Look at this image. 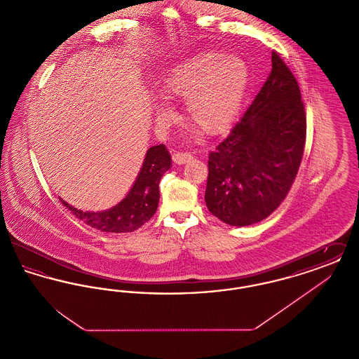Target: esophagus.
Segmentation results:
<instances>
[{
    "mask_svg": "<svg viewBox=\"0 0 359 359\" xmlns=\"http://www.w3.org/2000/svg\"><path fill=\"white\" fill-rule=\"evenodd\" d=\"M191 158H192V154H188V152H179V151H175V152L172 154V160H173L176 164H179V165L186 164V163H188Z\"/></svg>",
    "mask_w": 359,
    "mask_h": 359,
    "instance_id": "34e87169",
    "label": "esophagus"
}]
</instances>
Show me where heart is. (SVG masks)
Masks as SVG:
<instances>
[{
    "label": "heart",
    "mask_w": 359,
    "mask_h": 359,
    "mask_svg": "<svg viewBox=\"0 0 359 359\" xmlns=\"http://www.w3.org/2000/svg\"><path fill=\"white\" fill-rule=\"evenodd\" d=\"M249 66L239 55L202 51L176 65L163 79L161 93L170 100H184L188 122L205 135L226 132L237 118L249 86ZM154 117L168 122L173 110L156 103Z\"/></svg>",
    "instance_id": "obj_1"
}]
</instances>
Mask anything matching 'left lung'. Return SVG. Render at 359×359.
Segmentation results:
<instances>
[{"label": "left lung", "mask_w": 359, "mask_h": 359, "mask_svg": "<svg viewBox=\"0 0 359 359\" xmlns=\"http://www.w3.org/2000/svg\"><path fill=\"white\" fill-rule=\"evenodd\" d=\"M306 132L299 85L272 52V71L265 85L231 133L208 154V211L237 227L269 217L297 175Z\"/></svg>", "instance_id": "1"}]
</instances>
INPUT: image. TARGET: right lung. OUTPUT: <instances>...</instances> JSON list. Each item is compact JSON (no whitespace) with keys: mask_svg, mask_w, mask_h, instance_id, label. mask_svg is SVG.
Instances as JSON below:
<instances>
[{"mask_svg":"<svg viewBox=\"0 0 359 359\" xmlns=\"http://www.w3.org/2000/svg\"><path fill=\"white\" fill-rule=\"evenodd\" d=\"M172 167L171 154L160 144L151 147L142 161L129 192L117 205L103 211H83L69 205L60 198V202L86 224L104 233H129L148 222L156 212L161 176Z\"/></svg>","mask_w":359,"mask_h":359,"instance_id":"add662e5","label":"right lung"}]
</instances>
